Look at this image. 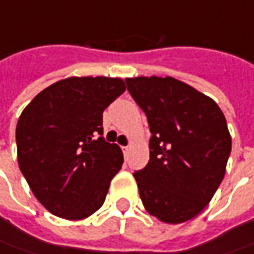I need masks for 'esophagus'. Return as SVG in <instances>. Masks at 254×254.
Instances as JSON below:
<instances>
[{
  "instance_id": "1",
  "label": "esophagus",
  "mask_w": 254,
  "mask_h": 254,
  "mask_svg": "<svg viewBox=\"0 0 254 254\" xmlns=\"http://www.w3.org/2000/svg\"><path fill=\"white\" fill-rule=\"evenodd\" d=\"M122 150H123V154H124V155H127V152H128V145H126V147H122Z\"/></svg>"
}]
</instances>
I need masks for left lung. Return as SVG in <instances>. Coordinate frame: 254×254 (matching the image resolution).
Segmentation results:
<instances>
[{"instance_id":"left-lung-1","label":"left lung","mask_w":254,"mask_h":254,"mask_svg":"<svg viewBox=\"0 0 254 254\" xmlns=\"http://www.w3.org/2000/svg\"><path fill=\"white\" fill-rule=\"evenodd\" d=\"M126 83L151 131L150 161L132 174L144 208L165 223L195 218L225 177L232 138L223 113L210 97L170 76Z\"/></svg>"}]
</instances>
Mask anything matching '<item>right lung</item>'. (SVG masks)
<instances>
[{
	"instance_id": "1",
	"label": "right lung",
	"mask_w": 254,
	"mask_h": 254,
	"mask_svg": "<svg viewBox=\"0 0 254 254\" xmlns=\"http://www.w3.org/2000/svg\"><path fill=\"white\" fill-rule=\"evenodd\" d=\"M124 90L122 79L67 77L24 109L15 131L19 170L51 213L84 219L104 203L123 152L103 137V112Z\"/></svg>"
}]
</instances>
